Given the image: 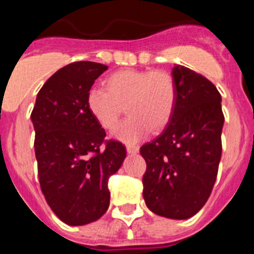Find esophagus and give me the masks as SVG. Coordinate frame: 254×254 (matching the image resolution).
Here are the masks:
<instances>
[{"mask_svg": "<svg viewBox=\"0 0 254 254\" xmlns=\"http://www.w3.org/2000/svg\"><path fill=\"white\" fill-rule=\"evenodd\" d=\"M126 149H127V152H128V154H137L140 147L136 146V145H127Z\"/></svg>", "mask_w": 254, "mask_h": 254, "instance_id": "obj_1", "label": "esophagus"}]
</instances>
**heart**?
Here are the masks:
<instances>
[{
	"mask_svg": "<svg viewBox=\"0 0 254 254\" xmlns=\"http://www.w3.org/2000/svg\"><path fill=\"white\" fill-rule=\"evenodd\" d=\"M177 103L172 75L151 69H121L105 80L104 87H93L86 98L87 109L104 129L112 131L126 111L129 117L114 134L126 142H136L159 132L170 123Z\"/></svg>",
	"mask_w": 254,
	"mask_h": 254,
	"instance_id": "1",
	"label": "heart"
}]
</instances>
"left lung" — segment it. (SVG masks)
I'll return each mask as SVG.
<instances>
[{"instance_id":"left-lung-1","label":"left lung","mask_w":254,"mask_h":254,"mask_svg":"<svg viewBox=\"0 0 254 254\" xmlns=\"http://www.w3.org/2000/svg\"><path fill=\"white\" fill-rule=\"evenodd\" d=\"M174 114L160 136L140 149L146 161L143 198L156 215L188 219L207 202L221 159V95L210 80L177 64Z\"/></svg>"}]
</instances>
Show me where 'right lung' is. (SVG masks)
<instances>
[{
	"instance_id": "add662e5",
	"label": "right lung",
	"mask_w": 254,
	"mask_h": 254,
	"mask_svg": "<svg viewBox=\"0 0 254 254\" xmlns=\"http://www.w3.org/2000/svg\"><path fill=\"white\" fill-rule=\"evenodd\" d=\"M107 68L89 61L62 67L42 86L31 112L40 190L67 225H85L105 214L108 182L126 158L125 145L105 140L87 109V93Z\"/></svg>"
}]
</instances>
